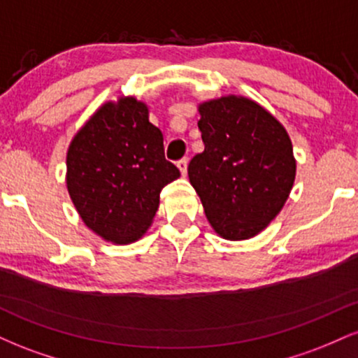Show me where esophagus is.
<instances>
[{"mask_svg": "<svg viewBox=\"0 0 358 358\" xmlns=\"http://www.w3.org/2000/svg\"><path fill=\"white\" fill-rule=\"evenodd\" d=\"M176 166H178V170H180V171H182V175L185 176V175H187V168H188V159H187V158H182V159H180V162H178V163H176Z\"/></svg>", "mask_w": 358, "mask_h": 358, "instance_id": "esophagus-1", "label": "esophagus"}]
</instances>
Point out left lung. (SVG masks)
<instances>
[{
	"mask_svg": "<svg viewBox=\"0 0 358 358\" xmlns=\"http://www.w3.org/2000/svg\"><path fill=\"white\" fill-rule=\"evenodd\" d=\"M205 150L188 165L213 231L244 241L264 231L285 207L296 159L285 126L257 102L224 96L199 106Z\"/></svg>",
	"mask_w": 358,
	"mask_h": 358,
	"instance_id": "obj_1",
	"label": "left lung"
}]
</instances>
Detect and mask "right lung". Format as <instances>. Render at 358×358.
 Returning a JSON list of instances; mask_svg holds the SVG:
<instances>
[{
	"label": "right lung",
	"instance_id": "right-lung-1",
	"mask_svg": "<svg viewBox=\"0 0 358 358\" xmlns=\"http://www.w3.org/2000/svg\"><path fill=\"white\" fill-rule=\"evenodd\" d=\"M148 114L136 97L106 102L67 151V190L80 219L114 244L141 239L159 207V192L180 176Z\"/></svg>",
	"mask_w": 358,
	"mask_h": 358
}]
</instances>
